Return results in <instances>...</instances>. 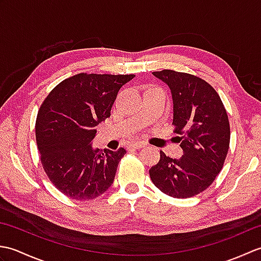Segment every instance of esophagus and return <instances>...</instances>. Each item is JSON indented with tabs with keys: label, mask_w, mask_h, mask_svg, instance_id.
<instances>
[{
	"label": "esophagus",
	"mask_w": 261,
	"mask_h": 261,
	"mask_svg": "<svg viewBox=\"0 0 261 261\" xmlns=\"http://www.w3.org/2000/svg\"><path fill=\"white\" fill-rule=\"evenodd\" d=\"M145 146H146V143H145V142H142V141H138V142L131 143V145H129V147H127V148H130V149H140V148L145 147Z\"/></svg>",
	"instance_id": "obj_1"
}]
</instances>
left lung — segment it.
<instances>
[{
    "mask_svg": "<svg viewBox=\"0 0 261 261\" xmlns=\"http://www.w3.org/2000/svg\"><path fill=\"white\" fill-rule=\"evenodd\" d=\"M152 74L170 88L174 131L184 154L173 159L160 150L149 175L169 196H195L211 186L224 165L230 145L228 113L218 92L199 77L170 69Z\"/></svg>",
    "mask_w": 261,
    "mask_h": 261,
    "instance_id": "obj_1",
    "label": "left lung"
}]
</instances>
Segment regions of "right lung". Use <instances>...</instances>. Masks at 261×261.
<instances>
[{"instance_id": "add662e5", "label": "right lung", "mask_w": 261, "mask_h": 261, "mask_svg": "<svg viewBox=\"0 0 261 261\" xmlns=\"http://www.w3.org/2000/svg\"><path fill=\"white\" fill-rule=\"evenodd\" d=\"M134 77L81 73L60 82L42 102L36 120L40 160L66 196L93 199L112 185L125 149L99 150L91 142L95 126L110 118L119 90Z\"/></svg>"}]
</instances>
